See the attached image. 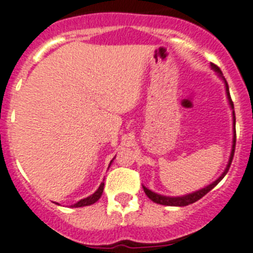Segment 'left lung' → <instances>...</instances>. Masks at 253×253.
Here are the masks:
<instances>
[{"instance_id": "1", "label": "left lung", "mask_w": 253, "mask_h": 253, "mask_svg": "<svg viewBox=\"0 0 253 253\" xmlns=\"http://www.w3.org/2000/svg\"><path fill=\"white\" fill-rule=\"evenodd\" d=\"M211 67H212V70H215V71L218 72L219 76H220V78L224 80V83H225V91H227L228 102H229L230 108L233 109V145H232V151H230L229 162H228L227 168H225V170L221 173V175L219 177L218 179H216V181H214L212 183H210L209 186H206V187L201 188V190L196 191V192L188 193V195H184V196H177V197L163 196V195H159V193L153 192V191H150L149 188L145 187V186H142V188H144V192L146 193V196H148L149 199L151 200V201H154V203L160 204V205H166V206H187V205H190V204L196 203L197 200H200L201 197L205 196L209 191H211L212 188H214L215 186H216V184H218L219 182H220L221 179L224 178V175L227 174L228 170H229V167H230V164H232L233 157H234V148H236V116H234V105H233L232 98H230L229 87H228L227 81H225V79H224V76H223V74H221L220 69H219L216 65H212V63H211Z\"/></svg>"}]
</instances>
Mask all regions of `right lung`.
<instances>
[{
    "instance_id": "1",
    "label": "right lung",
    "mask_w": 253,
    "mask_h": 253,
    "mask_svg": "<svg viewBox=\"0 0 253 253\" xmlns=\"http://www.w3.org/2000/svg\"><path fill=\"white\" fill-rule=\"evenodd\" d=\"M111 163H112V162H111ZM109 166H111V164H109ZM103 190H104V182H102V183H100L99 188H98V190H96L95 192L93 193V195H90V196L86 197V199L80 200L79 203L74 204L72 206H74V208H83V206H89V205H91V204L96 203V201L100 199V196H102Z\"/></svg>"
}]
</instances>
